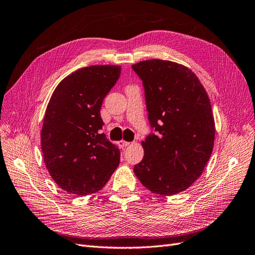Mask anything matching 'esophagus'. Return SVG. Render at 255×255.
I'll return each mask as SVG.
<instances>
[{
    "mask_svg": "<svg viewBox=\"0 0 255 255\" xmlns=\"http://www.w3.org/2000/svg\"><path fill=\"white\" fill-rule=\"evenodd\" d=\"M118 144H119V146H120V147L124 148V147L128 146V145H129L130 143H129V142H126V141H124V140H121V141H119V142H118Z\"/></svg>",
    "mask_w": 255,
    "mask_h": 255,
    "instance_id": "34e87169",
    "label": "esophagus"
}]
</instances>
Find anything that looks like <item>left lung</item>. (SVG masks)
I'll return each mask as SVG.
<instances>
[{
    "label": "left lung",
    "mask_w": 255,
    "mask_h": 255,
    "mask_svg": "<svg viewBox=\"0 0 255 255\" xmlns=\"http://www.w3.org/2000/svg\"><path fill=\"white\" fill-rule=\"evenodd\" d=\"M143 81L151 133L133 172L152 193L185 191L204 171L215 142L212 105L199 78L184 65L147 60L132 65Z\"/></svg>",
    "instance_id": "left-lung-1"
}]
</instances>
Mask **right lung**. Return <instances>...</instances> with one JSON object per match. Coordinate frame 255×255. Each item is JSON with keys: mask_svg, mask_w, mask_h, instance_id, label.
Returning <instances> with one entry per match:
<instances>
[{"mask_svg": "<svg viewBox=\"0 0 255 255\" xmlns=\"http://www.w3.org/2000/svg\"><path fill=\"white\" fill-rule=\"evenodd\" d=\"M121 75L118 65H93L72 72L55 87L46 109L40 144L48 172L64 191H99L120 164L116 145L100 133V109Z\"/></svg>", "mask_w": 255, "mask_h": 255, "instance_id": "right-lung-1", "label": "right lung"}]
</instances>
